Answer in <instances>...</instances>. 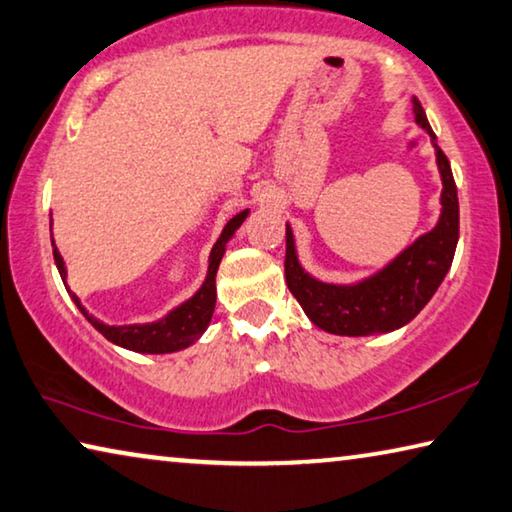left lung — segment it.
Returning <instances> with one entry per match:
<instances>
[{
    "mask_svg": "<svg viewBox=\"0 0 512 512\" xmlns=\"http://www.w3.org/2000/svg\"><path fill=\"white\" fill-rule=\"evenodd\" d=\"M415 123L431 136L437 170H440V218L428 230L405 246L399 255L376 273L355 282H326L303 269L298 259L294 230L287 223L285 278L291 294L303 307L316 328L330 335L371 337L399 330L415 319L433 298L444 275L449 273L458 246V189L451 164L437 145L428 118L417 97H412Z\"/></svg>",
    "mask_w": 512,
    "mask_h": 512,
    "instance_id": "left-lung-1",
    "label": "left lung"
}]
</instances>
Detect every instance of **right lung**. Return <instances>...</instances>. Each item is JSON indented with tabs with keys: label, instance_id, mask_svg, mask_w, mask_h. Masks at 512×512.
Wrapping results in <instances>:
<instances>
[{
	"label": "right lung",
	"instance_id": "add662e5",
	"mask_svg": "<svg viewBox=\"0 0 512 512\" xmlns=\"http://www.w3.org/2000/svg\"><path fill=\"white\" fill-rule=\"evenodd\" d=\"M250 214V209H243L241 214L232 216L230 221L225 223L221 237L216 239L212 253H209V266H207V278L202 282L200 289L193 294L189 300H184L182 305H177L175 310H170L166 316H161L157 321L150 323H129V326H109L100 319H95L93 314H88V310L81 305V300L72 294L68 289L70 298L75 300V305L79 307V312L86 316V321L91 326L102 332L104 337L109 339L111 344L123 346L127 351L134 353H150V355H159V353H177L182 348H189L191 344H196L202 337V332L207 330L209 321H212L214 307H216V273H218V264L225 255V248L230 239L234 237V232L239 230L241 223L246 221ZM50 234H52V221H50ZM52 248H54V262L56 269L61 273L63 285H68V269L66 262L56 248V243L52 239Z\"/></svg>",
	"mask_w": 512,
	"mask_h": 512
}]
</instances>
